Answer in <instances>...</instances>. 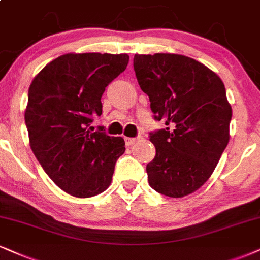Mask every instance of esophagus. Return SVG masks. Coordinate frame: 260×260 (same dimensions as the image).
<instances>
[{
  "label": "esophagus",
  "instance_id": "obj_1",
  "mask_svg": "<svg viewBox=\"0 0 260 260\" xmlns=\"http://www.w3.org/2000/svg\"><path fill=\"white\" fill-rule=\"evenodd\" d=\"M135 142L136 139H134V137H125V143H126V146H133Z\"/></svg>",
  "mask_w": 260,
  "mask_h": 260
}]
</instances>
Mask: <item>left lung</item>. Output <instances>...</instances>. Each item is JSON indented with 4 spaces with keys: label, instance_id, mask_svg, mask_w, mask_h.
Listing matches in <instances>:
<instances>
[{
    "label": "left lung",
    "instance_id": "8db88e82",
    "mask_svg": "<svg viewBox=\"0 0 260 260\" xmlns=\"http://www.w3.org/2000/svg\"><path fill=\"white\" fill-rule=\"evenodd\" d=\"M134 70L154 119L166 125L149 134L156 152L146 168L149 185L170 198L194 193L229 142L232 107L225 86L208 67L178 54H135Z\"/></svg>",
    "mask_w": 260,
    "mask_h": 260
}]
</instances>
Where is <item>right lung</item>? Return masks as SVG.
<instances>
[{
  "label": "right lung",
  "instance_id": "right-lung-1",
  "mask_svg": "<svg viewBox=\"0 0 260 260\" xmlns=\"http://www.w3.org/2000/svg\"><path fill=\"white\" fill-rule=\"evenodd\" d=\"M127 54H65L44 67L28 88L25 124L30 146L46 174L76 198L110 187L115 161L125 152L121 137L90 123L102 114L106 86L125 71Z\"/></svg>",
  "mask_w": 260,
  "mask_h": 260
}]
</instances>
